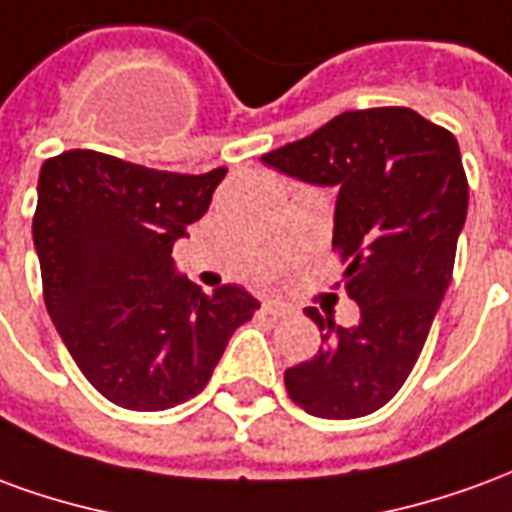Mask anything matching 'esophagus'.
<instances>
[{
	"label": "esophagus",
	"instance_id": "esophagus-1",
	"mask_svg": "<svg viewBox=\"0 0 512 512\" xmlns=\"http://www.w3.org/2000/svg\"><path fill=\"white\" fill-rule=\"evenodd\" d=\"M263 312H266V315H274V318H290V315H293V307L279 299H268L263 301Z\"/></svg>",
	"mask_w": 512,
	"mask_h": 512
}]
</instances>
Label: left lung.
<instances>
[{
	"instance_id": "obj_1",
	"label": "left lung",
	"mask_w": 512,
	"mask_h": 512,
	"mask_svg": "<svg viewBox=\"0 0 512 512\" xmlns=\"http://www.w3.org/2000/svg\"><path fill=\"white\" fill-rule=\"evenodd\" d=\"M312 186H334V238L356 326L315 307L318 354L285 370L290 400L312 417L356 419L386 406L417 365L450 288L469 183L450 131L406 106L345 112L263 156Z\"/></svg>"
}]
</instances>
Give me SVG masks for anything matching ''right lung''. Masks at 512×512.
Listing matches in <instances>:
<instances>
[{"label": "right lung", "instance_id": "right-lung-1", "mask_svg": "<svg viewBox=\"0 0 512 512\" xmlns=\"http://www.w3.org/2000/svg\"><path fill=\"white\" fill-rule=\"evenodd\" d=\"M227 167L178 175L95 150L43 161L32 238L43 301L84 378L117 406L164 411L200 395L260 301L208 296L172 260Z\"/></svg>", "mask_w": 512, "mask_h": 512}]
</instances>
